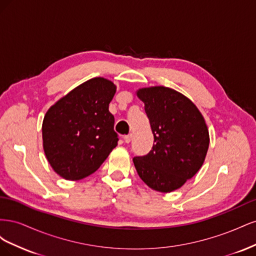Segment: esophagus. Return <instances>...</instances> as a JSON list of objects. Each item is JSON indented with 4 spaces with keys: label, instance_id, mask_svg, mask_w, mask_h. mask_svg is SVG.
Wrapping results in <instances>:
<instances>
[{
    "label": "esophagus",
    "instance_id": "1",
    "mask_svg": "<svg viewBox=\"0 0 256 256\" xmlns=\"http://www.w3.org/2000/svg\"><path fill=\"white\" fill-rule=\"evenodd\" d=\"M131 138H132V136H131V134L125 136H124V141H125V143H130Z\"/></svg>",
    "mask_w": 256,
    "mask_h": 256
}]
</instances>
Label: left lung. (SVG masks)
Returning a JSON list of instances; mask_svg holds the SVG:
<instances>
[{
    "mask_svg": "<svg viewBox=\"0 0 256 256\" xmlns=\"http://www.w3.org/2000/svg\"><path fill=\"white\" fill-rule=\"evenodd\" d=\"M136 96L144 102L154 134L152 150L134 158L136 172L152 190L168 193L180 189L205 161L209 132L203 115L173 88H143Z\"/></svg>",
    "mask_w": 256,
    "mask_h": 256,
    "instance_id": "obj_1",
    "label": "left lung"
}]
</instances>
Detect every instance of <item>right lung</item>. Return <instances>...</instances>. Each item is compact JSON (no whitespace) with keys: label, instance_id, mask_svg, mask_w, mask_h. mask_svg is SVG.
Masks as SVG:
<instances>
[{"label":"right lung","instance_id":"obj_1","mask_svg":"<svg viewBox=\"0 0 256 256\" xmlns=\"http://www.w3.org/2000/svg\"><path fill=\"white\" fill-rule=\"evenodd\" d=\"M116 85L104 78L80 84L51 106L42 122L44 154L67 180L94 173L118 145L109 104Z\"/></svg>","mask_w":256,"mask_h":256}]
</instances>
